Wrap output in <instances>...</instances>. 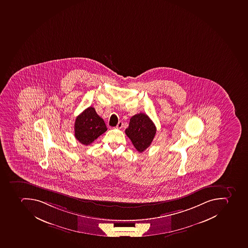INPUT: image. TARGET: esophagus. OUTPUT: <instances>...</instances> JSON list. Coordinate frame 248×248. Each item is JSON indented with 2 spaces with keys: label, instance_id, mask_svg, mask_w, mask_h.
<instances>
[{
  "label": "esophagus",
  "instance_id": "1",
  "mask_svg": "<svg viewBox=\"0 0 248 248\" xmlns=\"http://www.w3.org/2000/svg\"><path fill=\"white\" fill-rule=\"evenodd\" d=\"M122 127H123V122L120 121V122H118V124H117V128H121Z\"/></svg>",
  "mask_w": 248,
  "mask_h": 248
}]
</instances>
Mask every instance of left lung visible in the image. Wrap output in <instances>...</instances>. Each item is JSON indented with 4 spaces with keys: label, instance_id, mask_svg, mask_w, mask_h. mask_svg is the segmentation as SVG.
Instances as JSON below:
<instances>
[{
    "label": "left lung",
    "instance_id": "obj_1",
    "mask_svg": "<svg viewBox=\"0 0 248 248\" xmlns=\"http://www.w3.org/2000/svg\"><path fill=\"white\" fill-rule=\"evenodd\" d=\"M125 133L135 149L142 153L150 146L156 133V127L149 116L140 113L131 117Z\"/></svg>",
    "mask_w": 248,
    "mask_h": 248
}]
</instances>
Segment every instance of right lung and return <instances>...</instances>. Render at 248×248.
<instances>
[{"label":"right lung","mask_w":248,"mask_h":248,"mask_svg":"<svg viewBox=\"0 0 248 248\" xmlns=\"http://www.w3.org/2000/svg\"><path fill=\"white\" fill-rule=\"evenodd\" d=\"M107 130L103 118L92 107L80 113L75 122V136L78 141L85 145H90Z\"/></svg>","instance_id":"obj_1"}]
</instances>
